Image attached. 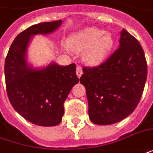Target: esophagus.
I'll return each mask as SVG.
<instances>
[{
  "mask_svg": "<svg viewBox=\"0 0 153 153\" xmlns=\"http://www.w3.org/2000/svg\"><path fill=\"white\" fill-rule=\"evenodd\" d=\"M82 74H83V70H82V68H81L80 66H77L76 68V74L78 78H80L81 75H82Z\"/></svg>",
  "mask_w": 153,
  "mask_h": 153,
  "instance_id": "34e87169",
  "label": "esophagus"
}]
</instances>
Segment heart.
<instances>
[{
  "mask_svg": "<svg viewBox=\"0 0 153 153\" xmlns=\"http://www.w3.org/2000/svg\"><path fill=\"white\" fill-rule=\"evenodd\" d=\"M113 45L111 34L98 27H87L72 35L67 41V46L72 52H84V60L90 66L103 63Z\"/></svg>",
  "mask_w": 153,
  "mask_h": 153,
  "instance_id": "heart-1",
  "label": "heart"
}]
</instances>
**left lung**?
Returning a JSON list of instances; mask_svg holds the SVG:
<instances>
[{
    "instance_id": "1",
    "label": "left lung",
    "mask_w": 153,
    "mask_h": 153,
    "mask_svg": "<svg viewBox=\"0 0 153 153\" xmlns=\"http://www.w3.org/2000/svg\"><path fill=\"white\" fill-rule=\"evenodd\" d=\"M79 81L85 87L90 120L111 125L131 114L145 87L147 65L137 38L123 29L120 46L100 65L84 67Z\"/></svg>"
}]
</instances>
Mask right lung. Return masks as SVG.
Listing matches in <instances>:
<instances>
[{"mask_svg":"<svg viewBox=\"0 0 153 153\" xmlns=\"http://www.w3.org/2000/svg\"><path fill=\"white\" fill-rule=\"evenodd\" d=\"M61 24V20L41 22L19 33L5 60L6 87L11 105L26 120L41 126H53L61 122L63 103L79 80L74 63L61 66L51 63L42 68L27 64V50L33 36L49 34Z\"/></svg>","mask_w":153,"mask_h":153,"instance_id":"1","label":"right lung"}]
</instances>
